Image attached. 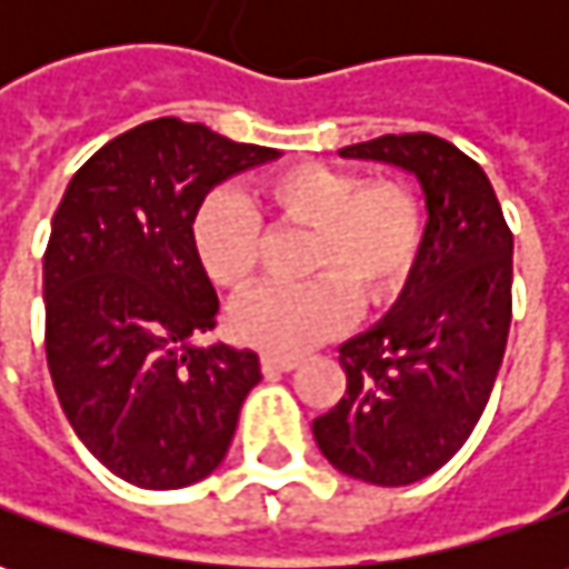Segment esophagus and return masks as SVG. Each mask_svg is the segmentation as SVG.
I'll list each match as a JSON object with an SVG mask.
<instances>
[{
	"mask_svg": "<svg viewBox=\"0 0 569 569\" xmlns=\"http://www.w3.org/2000/svg\"><path fill=\"white\" fill-rule=\"evenodd\" d=\"M297 361L295 358H278V355H262V370L266 373H288L295 370Z\"/></svg>",
	"mask_w": 569,
	"mask_h": 569,
	"instance_id": "obj_1",
	"label": "esophagus"
}]
</instances>
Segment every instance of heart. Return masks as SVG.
<instances>
[{
  "mask_svg": "<svg viewBox=\"0 0 569 569\" xmlns=\"http://www.w3.org/2000/svg\"><path fill=\"white\" fill-rule=\"evenodd\" d=\"M259 206L281 224L313 233L303 284H259L230 310V332L266 355L291 358L351 322L355 300L377 310L402 295L425 247V206L399 180H370L348 167L288 164L256 180ZM202 272L240 288L256 269L262 224L237 192L214 189L189 221Z\"/></svg>",
  "mask_w": 569,
  "mask_h": 569,
  "instance_id": "b5f03b06",
  "label": "heart"
}]
</instances>
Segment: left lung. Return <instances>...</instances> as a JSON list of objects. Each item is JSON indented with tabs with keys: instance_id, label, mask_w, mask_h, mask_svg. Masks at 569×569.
Here are the masks:
<instances>
[{
	"instance_id": "1",
	"label": "left lung",
	"mask_w": 569,
	"mask_h": 569,
	"mask_svg": "<svg viewBox=\"0 0 569 569\" xmlns=\"http://www.w3.org/2000/svg\"><path fill=\"white\" fill-rule=\"evenodd\" d=\"M339 154L415 173L427 228L396 307L339 348L348 386L313 437L341 475L402 488L447 466L491 399L513 317V233L488 173L447 139L380 136Z\"/></svg>"
}]
</instances>
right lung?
<instances>
[{"label":"right lung","instance_id":"right-lung-1","mask_svg":"<svg viewBox=\"0 0 569 569\" xmlns=\"http://www.w3.org/2000/svg\"><path fill=\"white\" fill-rule=\"evenodd\" d=\"M202 122H142L72 177L43 252L47 363L59 405L117 478L173 491L228 456L240 405L262 380L256 351L196 345L218 295L189 221L221 180L274 161Z\"/></svg>","mask_w":569,"mask_h":569}]
</instances>
